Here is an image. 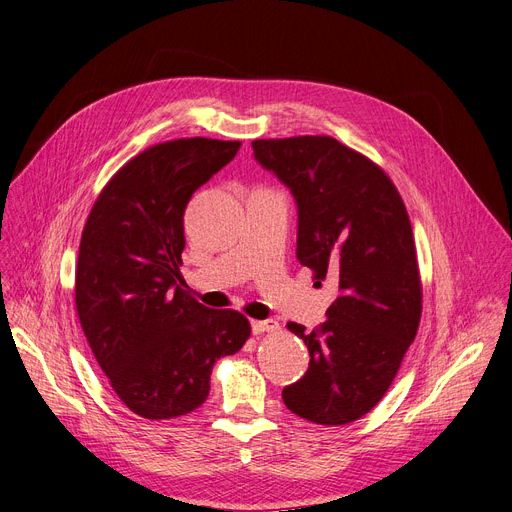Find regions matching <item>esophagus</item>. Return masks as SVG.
I'll return each instance as SVG.
<instances>
[{
    "instance_id": "obj_1",
    "label": "esophagus",
    "mask_w": 512,
    "mask_h": 512,
    "mask_svg": "<svg viewBox=\"0 0 512 512\" xmlns=\"http://www.w3.org/2000/svg\"><path fill=\"white\" fill-rule=\"evenodd\" d=\"M253 334H263V332H278L280 324L274 319H265V321H253L251 324Z\"/></svg>"
}]
</instances>
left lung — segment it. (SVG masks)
<instances>
[{
  "instance_id": "1",
  "label": "left lung",
  "mask_w": 512,
  "mask_h": 512,
  "mask_svg": "<svg viewBox=\"0 0 512 512\" xmlns=\"http://www.w3.org/2000/svg\"><path fill=\"white\" fill-rule=\"evenodd\" d=\"M253 155L297 201V259L315 286L338 282L324 324H288L311 361L282 390L284 405L313 423H351L382 400L419 328L409 213L382 168L332 137L253 141Z\"/></svg>"
}]
</instances>
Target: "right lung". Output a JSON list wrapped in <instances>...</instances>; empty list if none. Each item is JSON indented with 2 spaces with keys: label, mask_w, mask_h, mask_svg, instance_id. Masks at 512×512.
Segmentation results:
<instances>
[{
  "label": "right lung",
  "mask_w": 512,
  "mask_h": 512,
  "mask_svg": "<svg viewBox=\"0 0 512 512\" xmlns=\"http://www.w3.org/2000/svg\"><path fill=\"white\" fill-rule=\"evenodd\" d=\"M238 147L195 137L145 149L105 184L80 238V326L118 398L145 419L201 407L213 363L251 336L245 315L197 303L178 270L184 209Z\"/></svg>",
  "instance_id": "add662e5"
}]
</instances>
